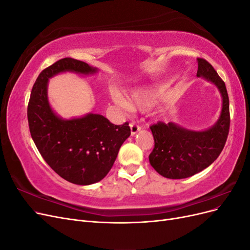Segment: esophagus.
Masks as SVG:
<instances>
[{
	"mask_svg": "<svg viewBox=\"0 0 250 250\" xmlns=\"http://www.w3.org/2000/svg\"><path fill=\"white\" fill-rule=\"evenodd\" d=\"M130 130H131V134L133 135L141 130V126L138 124V122H134V121H132V122L130 123Z\"/></svg>",
	"mask_w": 250,
	"mask_h": 250,
	"instance_id": "obj_1",
	"label": "esophagus"
}]
</instances>
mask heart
I'll list each match as a JSON object with an SVG mask.
<instances>
[{
  "instance_id": "b5f03b06",
  "label": "heart",
  "mask_w": 250,
  "mask_h": 250,
  "mask_svg": "<svg viewBox=\"0 0 250 250\" xmlns=\"http://www.w3.org/2000/svg\"><path fill=\"white\" fill-rule=\"evenodd\" d=\"M113 98L118 104L123 107H139V108H147L152 106L156 101V94L153 90L140 89L135 90L130 96L128 101H126L123 96L120 94H115Z\"/></svg>"
}]
</instances>
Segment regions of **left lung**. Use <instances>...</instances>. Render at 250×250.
Here are the masks:
<instances>
[{
  "instance_id": "1",
  "label": "left lung",
  "mask_w": 250,
  "mask_h": 250,
  "mask_svg": "<svg viewBox=\"0 0 250 250\" xmlns=\"http://www.w3.org/2000/svg\"><path fill=\"white\" fill-rule=\"evenodd\" d=\"M197 76L217 85L222 96V111L216 125L206 131H191L174 123L157 122L150 126L154 148L150 165L162 176L180 179L193 176L208 168L220 155L230 125L229 100L224 81L208 62L198 58Z\"/></svg>"
}]
</instances>
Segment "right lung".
Instances as JSON below:
<instances>
[{"label": "right lung", "instance_id": "obj_1", "mask_svg": "<svg viewBox=\"0 0 250 250\" xmlns=\"http://www.w3.org/2000/svg\"><path fill=\"white\" fill-rule=\"evenodd\" d=\"M65 71L89 74L97 70L70 57L42 70L28 103L29 129L41 155L60 177L87 186L107 175L120 147L130 135V127L128 122L115 125L94 113L73 120L58 118L49 105L47 84L49 78Z\"/></svg>", "mask_w": 250, "mask_h": 250}]
</instances>
